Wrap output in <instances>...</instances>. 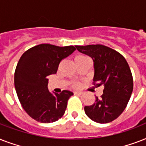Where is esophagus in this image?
Wrapping results in <instances>:
<instances>
[{
	"instance_id": "esophagus-1",
	"label": "esophagus",
	"mask_w": 146,
	"mask_h": 146,
	"mask_svg": "<svg viewBox=\"0 0 146 146\" xmlns=\"http://www.w3.org/2000/svg\"><path fill=\"white\" fill-rule=\"evenodd\" d=\"M74 95H79V96H80V95H82V92H75Z\"/></svg>"
}]
</instances>
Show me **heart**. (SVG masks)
Wrapping results in <instances>:
<instances>
[{"label": "heart", "mask_w": 146, "mask_h": 146, "mask_svg": "<svg viewBox=\"0 0 146 146\" xmlns=\"http://www.w3.org/2000/svg\"><path fill=\"white\" fill-rule=\"evenodd\" d=\"M87 59H90V58H89L88 56H86V55L85 54H79L75 57V61L77 62ZM80 86H81V83L79 82H73V83H72V85H71V87L73 88V89H79Z\"/></svg>", "instance_id": "b5f03b06"}]
</instances>
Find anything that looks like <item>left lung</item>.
<instances>
[{"label": "left lung", "mask_w": 146, "mask_h": 146, "mask_svg": "<svg viewBox=\"0 0 146 146\" xmlns=\"http://www.w3.org/2000/svg\"><path fill=\"white\" fill-rule=\"evenodd\" d=\"M76 48L93 60L94 86L104 87L100 98L96 97L92 105L85 106V113L95 122H111L124 111L133 89L129 64L121 54L105 45H76Z\"/></svg>", "instance_id": "left-lung-1"}]
</instances>
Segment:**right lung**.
<instances>
[{
	"mask_svg": "<svg viewBox=\"0 0 146 146\" xmlns=\"http://www.w3.org/2000/svg\"><path fill=\"white\" fill-rule=\"evenodd\" d=\"M75 50L73 45L41 44L25 51L19 58L14 73L15 89L22 107L38 122H55L65 113L73 93L68 90L50 93L48 76L57 73L60 61Z\"/></svg>",
	"mask_w": 146,
	"mask_h": 146,
	"instance_id": "add662e5",
	"label": "right lung"
}]
</instances>
